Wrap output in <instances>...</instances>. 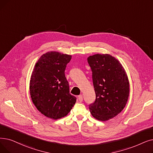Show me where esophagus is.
I'll return each mask as SVG.
<instances>
[{
  "mask_svg": "<svg viewBox=\"0 0 153 153\" xmlns=\"http://www.w3.org/2000/svg\"><path fill=\"white\" fill-rule=\"evenodd\" d=\"M78 100H79V101H80V102H82V100H83L82 95H79V96H78Z\"/></svg>",
  "mask_w": 153,
  "mask_h": 153,
  "instance_id": "1",
  "label": "esophagus"
}]
</instances>
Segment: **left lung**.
Returning a JSON list of instances; mask_svg holds the SVG:
<instances>
[{
    "mask_svg": "<svg viewBox=\"0 0 153 153\" xmlns=\"http://www.w3.org/2000/svg\"><path fill=\"white\" fill-rule=\"evenodd\" d=\"M92 71L95 101L89 105L92 116L105 121L115 117L127 103L129 84L126 73L116 58L95 54L88 58Z\"/></svg>",
    "mask_w": 153,
    "mask_h": 153,
    "instance_id": "obj_1",
    "label": "left lung"
}]
</instances>
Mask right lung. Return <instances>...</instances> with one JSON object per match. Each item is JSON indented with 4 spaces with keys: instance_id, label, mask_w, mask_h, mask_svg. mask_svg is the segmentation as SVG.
Masks as SVG:
<instances>
[{
    "instance_id": "right-lung-1",
    "label": "right lung",
    "mask_w": 153,
    "mask_h": 153,
    "mask_svg": "<svg viewBox=\"0 0 153 153\" xmlns=\"http://www.w3.org/2000/svg\"><path fill=\"white\" fill-rule=\"evenodd\" d=\"M71 56L57 52L43 54L33 70L30 93L33 103L46 117L58 119L67 116L76 102L69 93L65 70Z\"/></svg>"
}]
</instances>
